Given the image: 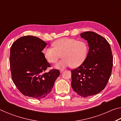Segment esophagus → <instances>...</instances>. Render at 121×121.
Returning a JSON list of instances; mask_svg holds the SVG:
<instances>
[{"instance_id": "1", "label": "esophagus", "mask_w": 121, "mask_h": 121, "mask_svg": "<svg viewBox=\"0 0 121 121\" xmlns=\"http://www.w3.org/2000/svg\"><path fill=\"white\" fill-rule=\"evenodd\" d=\"M63 71H64V70H63V69H61V70H60V73H62Z\"/></svg>"}]
</instances>
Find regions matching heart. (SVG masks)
Listing matches in <instances>:
<instances>
[{
  "label": "heart",
  "instance_id": "obj_1",
  "mask_svg": "<svg viewBox=\"0 0 121 121\" xmlns=\"http://www.w3.org/2000/svg\"><path fill=\"white\" fill-rule=\"evenodd\" d=\"M53 48L46 47L43 50L45 58L50 63H56L61 55L63 59L55 65L57 69H64L70 66L77 67L82 64L86 58L89 48L83 40L63 37L52 44Z\"/></svg>",
  "mask_w": 121,
  "mask_h": 121
}]
</instances>
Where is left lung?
<instances>
[{"mask_svg": "<svg viewBox=\"0 0 121 121\" xmlns=\"http://www.w3.org/2000/svg\"><path fill=\"white\" fill-rule=\"evenodd\" d=\"M87 41L89 50L82 64L71 70V87L83 97L100 93L106 87L112 71L113 58L107 40L95 32L80 34Z\"/></svg>", "mask_w": 121, "mask_h": 121, "instance_id": "left-lung-1", "label": "left lung"}]
</instances>
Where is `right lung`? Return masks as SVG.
Here are the masks:
<instances>
[{"label":"right lung","instance_id":"obj_1","mask_svg":"<svg viewBox=\"0 0 121 121\" xmlns=\"http://www.w3.org/2000/svg\"><path fill=\"white\" fill-rule=\"evenodd\" d=\"M47 44L33 36H23L12 44L9 64L12 80L25 96L40 99L52 90L60 75L58 69L44 73L50 64L42 51Z\"/></svg>","mask_w":121,"mask_h":121}]
</instances>
